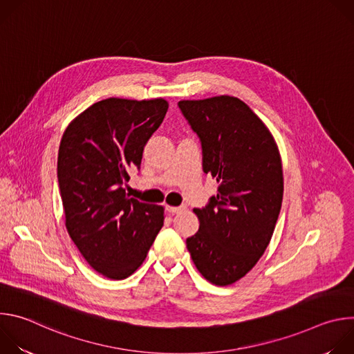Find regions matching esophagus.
Wrapping results in <instances>:
<instances>
[{"instance_id":"esophagus-1","label":"esophagus","mask_w":354,"mask_h":354,"mask_svg":"<svg viewBox=\"0 0 354 354\" xmlns=\"http://www.w3.org/2000/svg\"><path fill=\"white\" fill-rule=\"evenodd\" d=\"M167 210H168V213L169 214H178V213H180L182 210H183V207H167Z\"/></svg>"}]
</instances>
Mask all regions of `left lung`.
Masks as SVG:
<instances>
[{
    "instance_id": "left-lung-1",
    "label": "left lung",
    "mask_w": 354,
    "mask_h": 354,
    "mask_svg": "<svg viewBox=\"0 0 354 354\" xmlns=\"http://www.w3.org/2000/svg\"><path fill=\"white\" fill-rule=\"evenodd\" d=\"M203 154L217 196L194 209L200 227L186 239L197 270L216 286L243 277L266 250L283 201L276 141L241 99L223 95L178 104Z\"/></svg>"
}]
</instances>
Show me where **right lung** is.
I'll return each mask as SVG.
<instances>
[{
    "mask_svg": "<svg viewBox=\"0 0 354 354\" xmlns=\"http://www.w3.org/2000/svg\"><path fill=\"white\" fill-rule=\"evenodd\" d=\"M168 111L165 99L109 97L66 129L57 179L67 231L85 261L122 280L144 262L164 225L161 206L130 198L123 186L140 169L142 151Z\"/></svg>",
    "mask_w": 354,
    "mask_h": 354,
    "instance_id": "1",
    "label": "right lung"
}]
</instances>
